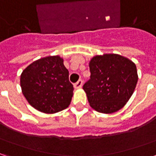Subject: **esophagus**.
I'll return each mask as SVG.
<instances>
[{"instance_id":"obj_1","label":"esophagus","mask_w":156,"mask_h":156,"mask_svg":"<svg viewBox=\"0 0 156 156\" xmlns=\"http://www.w3.org/2000/svg\"><path fill=\"white\" fill-rule=\"evenodd\" d=\"M82 86H83V80L82 79H79L77 83H74V88H81Z\"/></svg>"}]
</instances>
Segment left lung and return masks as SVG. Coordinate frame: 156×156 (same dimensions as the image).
<instances>
[{"label":"left lung","mask_w":156,"mask_h":156,"mask_svg":"<svg viewBox=\"0 0 156 156\" xmlns=\"http://www.w3.org/2000/svg\"><path fill=\"white\" fill-rule=\"evenodd\" d=\"M90 78L83 88L96 111L111 114L123 108L138 81L136 66L117 54L96 56L89 62Z\"/></svg>","instance_id":"1"}]
</instances>
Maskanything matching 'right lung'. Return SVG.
I'll return each instance as SVG.
<instances>
[{
  "instance_id": "1",
  "label": "right lung",
  "mask_w": 156,
  "mask_h": 156,
  "mask_svg": "<svg viewBox=\"0 0 156 156\" xmlns=\"http://www.w3.org/2000/svg\"><path fill=\"white\" fill-rule=\"evenodd\" d=\"M68 75L60 57L41 58L22 72V93L29 104L39 111L46 114L62 111L70 105L73 94V85Z\"/></svg>"
}]
</instances>
